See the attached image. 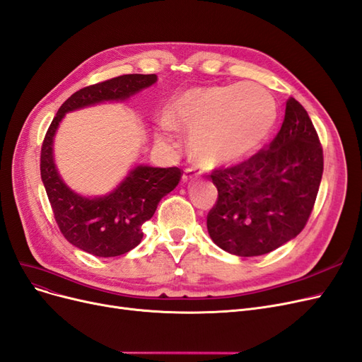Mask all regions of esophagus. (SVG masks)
Wrapping results in <instances>:
<instances>
[{"label": "esophagus", "mask_w": 362, "mask_h": 362, "mask_svg": "<svg viewBox=\"0 0 362 362\" xmlns=\"http://www.w3.org/2000/svg\"><path fill=\"white\" fill-rule=\"evenodd\" d=\"M196 178H197V173L193 169H185L184 170V175H182L184 182H192Z\"/></svg>", "instance_id": "1"}]
</instances>
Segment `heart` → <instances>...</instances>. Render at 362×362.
I'll return each mask as SVG.
<instances>
[{
    "instance_id": "b5f03b06",
    "label": "heart",
    "mask_w": 362,
    "mask_h": 362,
    "mask_svg": "<svg viewBox=\"0 0 362 362\" xmlns=\"http://www.w3.org/2000/svg\"><path fill=\"white\" fill-rule=\"evenodd\" d=\"M277 118L274 97L257 83L216 85L173 97L157 121V141L175 142L190 130V151L204 168L238 163L265 141Z\"/></svg>"
}]
</instances>
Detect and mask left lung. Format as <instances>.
Listing matches in <instances>:
<instances>
[{"instance_id":"obj_1","label":"left lung","mask_w":362,"mask_h":362,"mask_svg":"<svg viewBox=\"0 0 362 362\" xmlns=\"http://www.w3.org/2000/svg\"><path fill=\"white\" fill-rule=\"evenodd\" d=\"M323 153L307 110L291 97L267 149L211 173L218 199L206 217L211 240L241 257L267 255L300 233L313 209Z\"/></svg>"}]
</instances>
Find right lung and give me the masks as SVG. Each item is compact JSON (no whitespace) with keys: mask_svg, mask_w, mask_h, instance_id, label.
Here are the masks:
<instances>
[{"mask_svg":"<svg viewBox=\"0 0 362 362\" xmlns=\"http://www.w3.org/2000/svg\"><path fill=\"white\" fill-rule=\"evenodd\" d=\"M157 82L156 74H124L70 95L45 136L40 173L58 228L81 250L98 257L127 253L142 241V224L156 213L161 197L181 180L178 168L136 165L114 190L103 196L79 194L62 181L54 157V139L66 114L100 103L126 102Z\"/></svg>","mask_w":362,"mask_h":362,"instance_id":"1","label":"right lung"}]
</instances>
